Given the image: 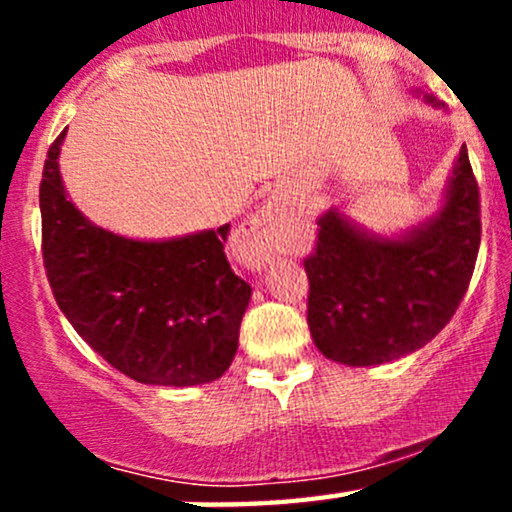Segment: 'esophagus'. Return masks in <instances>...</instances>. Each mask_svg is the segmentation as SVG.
Wrapping results in <instances>:
<instances>
[{"mask_svg": "<svg viewBox=\"0 0 512 512\" xmlns=\"http://www.w3.org/2000/svg\"><path fill=\"white\" fill-rule=\"evenodd\" d=\"M286 223V204L281 197H269L267 202L257 209V214L243 228V238L252 248V260L264 264L272 257L276 240H279L281 228Z\"/></svg>", "mask_w": 512, "mask_h": 512, "instance_id": "esophagus-1", "label": "esophagus"}]
</instances>
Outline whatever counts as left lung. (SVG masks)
Listing matches in <instances>:
<instances>
[{
    "label": "left lung",
    "instance_id": "1",
    "mask_svg": "<svg viewBox=\"0 0 512 512\" xmlns=\"http://www.w3.org/2000/svg\"><path fill=\"white\" fill-rule=\"evenodd\" d=\"M431 108L445 103L414 88ZM308 327L320 354L344 366H380L414 354L455 315L477 262L479 187L467 146L448 175L436 214L395 233H378L339 207L317 216Z\"/></svg>",
    "mask_w": 512,
    "mask_h": 512
}]
</instances>
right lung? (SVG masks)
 I'll use <instances>...</instances> for the list:
<instances>
[{"label": "right lung", "mask_w": 512, "mask_h": 512, "mask_svg": "<svg viewBox=\"0 0 512 512\" xmlns=\"http://www.w3.org/2000/svg\"><path fill=\"white\" fill-rule=\"evenodd\" d=\"M67 129L40 182L43 260L79 337L127 378L158 387L221 378L238 351L250 284L223 255L228 223L175 238H127L86 219L60 173Z\"/></svg>", "instance_id": "obj_1"}]
</instances>
